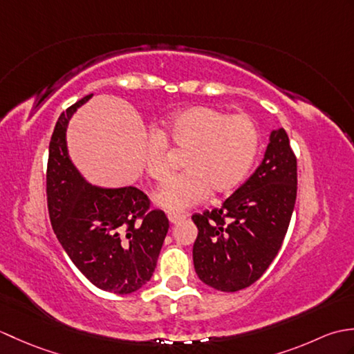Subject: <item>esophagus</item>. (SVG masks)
I'll return each mask as SVG.
<instances>
[{
    "label": "esophagus",
    "mask_w": 354,
    "mask_h": 354,
    "mask_svg": "<svg viewBox=\"0 0 354 354\" xmlns=\"http://www.w3.org/2000/svg\"><path fill=\"white\" fill-rule=\"evenodd\" d=\"M167 217H169V221H170V223H178V222H181V221H184V219H185V214H178V213H169V214H167Z\"/></svg>",
    "instance_id": "esophagus-1"
}]
</instances>
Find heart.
Masks as SVG:
<instances>
[{"mask_svg":"<svg viewBox=\"0 0 354 354\" xmlns=\"http://www.w3.org/2000/svg\"><path fill=\"white\" fill-rule=\"evenodd\" d=\"M167 142L179 150L184 171L170 176L155 193L160 207L179 212L213 194L227 193L243 181L259 152V129L246 114L228 115L213 106H192L169 115L161 135L145 140V169L161 181L169 171Z\"/></svg>","mask_w":354,"mask_h":354,"instance_id":"1","label":"heart"}]
</instances>
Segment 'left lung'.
<instances>
[{
  "label": "left lung",
  "mask_w": 354,
  "mask_h": 354,
  "mask_svg": "<svg viewBox=\"0 0 354 354\" xmlns=\"http://www.w3.org/2000/svg\"><path fill=\"white\" fill-rule=\"evenodd\" d=\"M297 201V156L288 133L272 131L261 164L221 208L193 214L196 274L222 292L255 283L277 257Z\"/></svg>",
  "instance_id": "left-lung-1"
}]
</instances>
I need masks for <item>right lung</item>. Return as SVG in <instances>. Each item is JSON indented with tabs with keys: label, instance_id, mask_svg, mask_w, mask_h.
Returning <instances> with one entry per match:
<instances>
[{
	"label": "right lung",
	"instance_id": "add662e5",
	"mask_svg": "<svg viewBox=\"0 0 354 354\" xmlns=\"http://www.w3.org/2000/svg\"><path fill=\"white\" fill-rule=\"evenodd\" d=\"M85 95L65 109L53 131L47 162V205L53 231L77 269L97 288L132 293L152 277L169 231L161 209L135 187L88 184L66 150V124Z\"/></svg>",
	"mask_w": 354,
	"mask_h": 354
}]
</instances>
